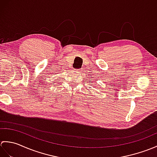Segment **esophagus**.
Instances as JSON below:
<instances>
[{
    "label": "esophagus",
    "instance_id": "esophagus-1",
    "mask_svg": "<svg viewBox=\"0 0 157 157\" xmlns=\"http://www.w3.org/2000/svg\"><path fill=\"white\" fill-rule=\"evenodd\" d=\"M82 71V69H76L75 70V72L78 73H81Z\"/></svg>",
    "mask_w": 157,
    "mask_h": 157
}]
</instances>
